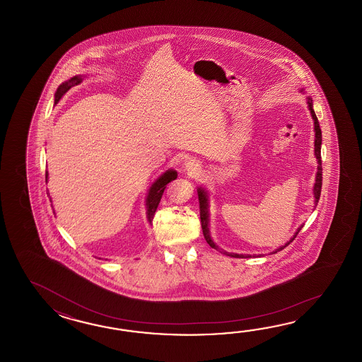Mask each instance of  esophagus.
Segmentation results:
<instances>
[{
    "label": "esophagus",
    "mask_w": 362,
    "mask_h": 362,
    "mask_svg": "<svg viewBox=\"0 0 362 362\" xmlns=\"http://www.w3.org/2000/svg\"><path fill=\"white\" fill-rule=\"evenodd\" d=\"M185 168L186 170H189L190 173H195V172H198L200 170V164L198 160H195V159H192V160H187L186 164H185Z\"/></svg>",
    "instance_id": "esophagus-1"
}]
</instances>
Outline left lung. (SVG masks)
<instances>
[{
    "label": "left lung",
    "instance_id": "left-lung-1",
    "mask_svg": "<svg viewBox=\"0 0 362 362\" xmlns=\"http://www.w3.org/2000/svg\"><path fill=\"white\" fill-rule=\"evenodd\" d=\"M308 106H309L310 114H312V117H313V120H315V158H317V162H318V167H317V176H315V184L313 192H315V203H317L318 199H320L321 189H322V162H321V144H322V133H321L320 123H318V119H317V116H315V110H313V103H312V100H310V98H308ZM198 199H199L200 223H202V230H203V235H204V238L207 240L208 245L212 247V248H215V250H218L221 254L228 255V256H231V257H242V259H243V257H250V255L229 254V252H225V251L220 250L218 247L216 246L215 242L211 239V235H209V229H208L207 192H204L202 187L198 189ZM315 206H317V204H315ZM300 230L301 228H299L293 238L290 239V240L286 243L285 246L279 247L277 251H281V250H284L286 246H288V245L293 242V239L296 238L298 233ZM277 251H276V252H277ZM255 257H256V256H255Z\"/></svg>",
    "mask_w": 362,
    "mask_h": 362
}]
</instances>
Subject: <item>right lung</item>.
<instances>
[{
  "label": "right lung",
  "mask_w": 362,
  "mask_h": 362,
  "mask_svg": "<svg viewBox=\"0 0 362 362\" xmlns=\"http://www.w3.org/2000/svg\"><path fill=\"white\" fill-rule=\"evenodd\" d=\"M81 81H83V78H81V77L75 76L72 77V78L69 80V81L63 83V84L57 89L54 103H58V102H59V100L62 98V95H63L64 93L67 92L69 88H72V86H75V85L80 84ZM45 176H47V170ZM176 178H177V172H176V170H167L165 173H163L162 176L155 181L154 184L151 185V187H150V190H148V194H147L146 199L147 220H148V223H153L155 211H156V208H158L159 203H160V199H162L163 192H164L165 186H167V184H170V181L176 180Z\"/></svg>",
  "instance_id": "right-lung-1"
}]
</instances>
